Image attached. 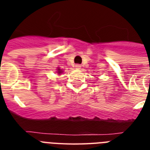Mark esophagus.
<instances>
[{
    "label": "esophagus",
    "instance_id": "1",
    "mask_svg": "<svg viewBox=\"0 0 150 150\" xmlns=\"http://www.w3.org/2000/svg\"><path fill=\"white\" fill-rule=\"evenodd\" d=\"M75 68H76V69H80V68H81V65L78 64H76V65H75Z\"/></svg>",
    "mask_w": 150,
    "mask_h": 150
}]
</instances>
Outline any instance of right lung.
Here are the masks:
<instances>
[{"instance_id":"add662e5","label":"right lung","mask_w":150,"mask_h":150,"mask_svg":"<svg viewBox=\"0 0 150 150\" xmlns=\"http://www.w3.org/2000/svg\"><path fill=\"white\" fill-rule=\"evenodd\" d=\"M57 72H58V73H61V69H58V71H57Z\"/></svg>"}]
</instances>
